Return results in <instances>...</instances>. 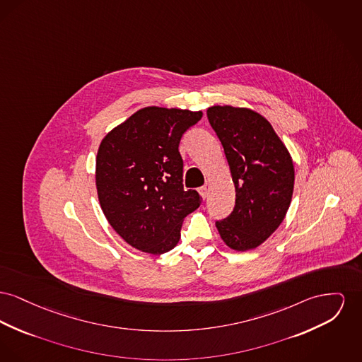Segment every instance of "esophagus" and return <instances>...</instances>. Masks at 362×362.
Wrapping results in <instances>:
<instances>
[{
    "instance_id": "1",
    "label": "esophagus",
    "mask_w": 362,
    "mask_h": 362,
    "mask_svg": "<svg viewBox=\"0 0 362 362\" xmlns=\"http://www.w3.org/2000/svg\"><path fill=\"white\" fill-rule=\"evenodd\" d=\"M199 194L202 195V198H204V199L206 198V195H208V189H206V186H202V187H199Z\"/></svg>"
}]
</instances>
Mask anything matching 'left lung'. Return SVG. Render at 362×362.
Listing matches in <instances>:
<instances>
[{"mask_svg":"<svg viewBox=\"0 0 362 362\" xmlns=\"http://www.w3.org/2000/svg\"><path fill=\"white\" fill-rule=\"evenodd\" d=\"M209 124L221 142L235 185L234 211L217 220L231 249H255L275 233L291 202L294 165L267 119L250 109L212 107Z\"/></svg>","mask_w":362,"mask_h":362,"instance_id":"obj_1","label":"left lung"}]
</instances>
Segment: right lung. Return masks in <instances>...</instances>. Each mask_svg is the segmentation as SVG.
Listing matches in <instances>:
<instances>
[{
	"label": "right lung",
	"instance_id": "1",
	"mask_svg": "<svg viewBox=\"0 0 362 362\" xmlns=\"http://www.w3.org/2000/svg\"><path fill=\"white\" fill-rule=\"evenodd\" d=\"M202 112L144 107L103 139L95 183L103 212L128 245L150 255L176 246L183 218L201 205L183 189L179 144Z\"/></svg>",
	"mask_w": 362,
	"mask_h": 362
}]
</instances>
